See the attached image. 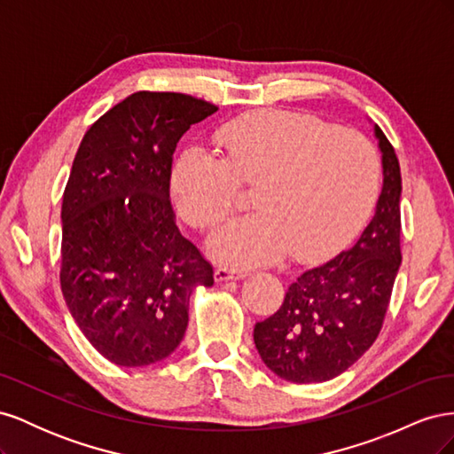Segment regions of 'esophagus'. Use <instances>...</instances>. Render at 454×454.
Instances as JSON below:
<instances>
[{
  "mask_svg": "<svg viewBox=\"0 0 454 454\" xmlns=\"http://www.w3.org/2000/svg\"><path fill=\"white\" fill-rule=\"evenodd\" d=\"M244 277H246V272H242V270L235 272V270L225 269V267H217V269L214 270V280H215V282H225V280H239V278H244Z\"/></svg>",
  "mask_w": 454,
  "mask_h": 454,
  "instance_id": "34e87169",
  "label": "esophagus"
}]
</instances>
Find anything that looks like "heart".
<instances>
[{
    "label": "heart",
    "instance_id": "obj_1",
    "mask_svg": "<svg viewBox=\"0 0 454 454\" xmlns=\"http://www.w3.org/2000/svg\"><path fill=\"white\" fill-rule=\"evenodd\" d=\"M219 157L189 147L174 160L177 212L214 227L254 185L252 215L229 219L208 239V254L232 269L267 265L286 254L299 263L335 255L369 217L379 195L377 149L354 130L322 119L263 109L215 132Z\"/></svg>",
    "mask_w": 454,
    "mask_h": 454
}]
</instances>
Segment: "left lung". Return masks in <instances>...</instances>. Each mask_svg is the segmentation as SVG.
I'll list each match as a JSON object with an SVG mask.
<instances>
[{"label":"left lung","mask_w":454,"mask_h":454,"mask_svg":"<svg viewBox=\"0 0 454 454\" xmlns=\"http://www.w3.org/2000/svg\"><path fill=\"white\" fill-rule=\"evenodd\" d=\"M375 138L382 191L373 219L350 250L301 274L282 307L254 327L261 360L290 382H324L345 373L373 345L388 310L402 265V172L377 125Z\"/></svg>","instance_id":"1"}]
</instances>
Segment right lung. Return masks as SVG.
I'll return each instance as SVG.
<instances>
[{"instance_id":"1","label":"right lung","mask_w":454,"mask_h":454,"mask_svg":"<svg viewBox=\"0 0 454 454\" xmlns=\"http://www.w3.org/2000/svg\"><path fill=\"white\" fill-rule=\"evenodd\" d=\"M217 107L140 90L87 130L62 199L60 286L75 324L106 360L157 364L180 345L195 287L214 269L174 222L172 155Z\"/></svg>"}]
</instances>
